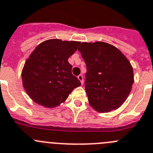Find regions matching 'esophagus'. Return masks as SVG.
<instances>
[{
    "instance_id": "obj_1",
    "label": "esophagus",
    "mask_w": 153,
    "mask_h": 153,
    "mask_svg": "<svg viewBox=\"0 0 153 153\" xmlns=\"http://www.w3.org/2000/svg\"><path fill=\"white\" fill-rule=\"evenodd\" d=\"M78 80H79V81H80V82H81V85H83V83H84L83 75H79L78 76Z\"/></svg>"
}]
</instances>
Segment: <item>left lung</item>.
Listing matches in <instances>:
<instances>
[{"label": "left lung", "mask_w": 153, "mask_h": 153, "mask_svg": "<svg viewBox=\"0 0 153 153\" xmlns=\"http://www.w3.org/2000/svg\"><path fill=\"white\" fill-rule=\"evenodd\" d=\"M78 50L86 63L85 91L90 105L103 113L119 108L134 81L129 60L118 48L102 41L81 43Z\"/></svg>", "instance_id": "left-lung-1"}]
</instances>
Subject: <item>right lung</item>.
Listing matches in <instances>:
<instances>
[{"label": "right lung", "mask_w": 153, "mask_h": 153, "mask_svg": "<svg viewBox=\"0 0 153 153\" xmlns=\"http://www.w3.org/2000/svg\"><path fill=\"white\" fill-rule=\"evenodd\" d=\"M79 44V41L50 39L35 48L22 71L23 88L34 102L54 108L65 102L72 91L81 85L68 62Z\"/></svg>", "instance_id": "add662e5"}]
</instances>
